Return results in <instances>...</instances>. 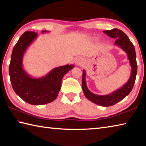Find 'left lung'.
I'll use <instances>...</instances> for the list:
<instances>
[{
	"instance_id": "obj_1",
	"label": "left lung",
	"mask_w": 146,
	"mask_h": 146,
	"mask_svg": "<svg viewBox=\"0 0 146 146\" xmlns=\"http://www.w3.org/2000/svg\"><path fill=\"white\" fill-rule=\"evenodd\" d=\"M103 32L110 38L116 39L114 43L115 45L119 46L127 54L129 63L132 68L131 76L127 82L117 90L108 95H98L93 94L86 86L85 80L86 72L85 70H83L82 86L86 98L88 99L90 101L102 107H110L122 100L131 92L134 85L136 75H137V61H136V54L134 46L133 45L128 36L124 33L116 28L104 31Z\"/></svg>"
}]
</instances>
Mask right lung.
<instances>
[{"instance_id":"1","label":"right lung","mask_w":146,"mask_h":146,"mask_svg":"<svg viewBox=\"0 0 146 146\" xmlns=\"http://www.w3.org/2000/svg\"><path fill=\"white\" fill-rule=\"evenodd\" d=\"M48 32L42 31V33ZM38 36L35 32L22 35L12 50L9 64V75L12 88L19 97L31 105H44L56 98L64 75L75 66L66 64L52 69L44 76L33 78L23 68L24 52Z\"/></svg>"}]
</instances>
